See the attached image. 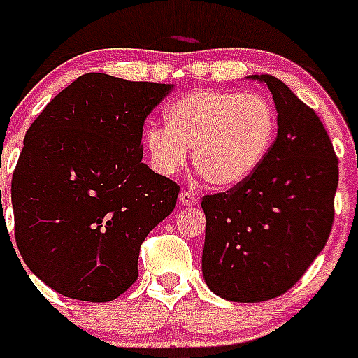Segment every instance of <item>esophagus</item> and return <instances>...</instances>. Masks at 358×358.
<instances>
[{"mask_svg":"<svg viewBox=\"0 0 358 358\" xmlns=\"http://www.w3.org/2000/svg\"><path fill=\"white\" fill-rule=\"evenodd\" d=\"M179 202H181L182 206H195V204H197V197H195V194L185 189V192H181V195H179Z\"/></svg>","mask_w":358,"mask_h":358,"instance_id":"1","label":"esophagus"}]
</instances>
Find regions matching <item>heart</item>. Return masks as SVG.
<instances>
[{"mask_svg": "<svg viewBox=\"0 0 358 358\" xmlns=\"http://www.w3.org/2000/svg\"><path fill=\"white\" fill-rule=\"evenodd\" d=\"M276 110L258 93L202 90L164 110V127L145 129V147L161 176L185 169L188 148L202 179L233 188L256 172L273 147Z\"/></svg>", "mask_w": 358, "mask_h": 358, "instance_id": "1", "label": "heart"}]
</instances>
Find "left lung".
I'll return each mask as SVG.
<instances>
[{
	"instance_id": "left-lung-1",
	"label": "left lung",
	"mask_w": 358,
	"mask_h": 358,
	"mask_svg": "<svg viewBox=\"0 0 358 358\" xmlns=\"http://www.w3.org/2000/svg\"><path fill=\"white\" fill-rule=\"evenodd\" d=\"M273 94L278 136L249 179L204 195L202 274L227 301L258 303L296 285L327 245L339 161L321 120L273 75H251Z\"/></svg>"
}]
</instances>
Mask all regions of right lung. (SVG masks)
Listing matches in <instances>:
<instances>
[{"mask_svg": "<svg viewBox=\"0 0 358 358\" xmlns=\"http://www.w3.org/2000/svg\"><path fill=\"white\" fill-rule=\"evenodd\" d=\"M172 87L85 73L27 131L12 176L15 243L55 292L106 303L138 280L141 243L179 195L141 163L145 120Z\"/></svg>", "mask_w": 358, "mask_h": 358, "instance_id": "1", "label": "right lung"}]
</instances>
